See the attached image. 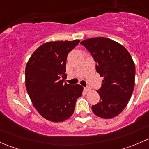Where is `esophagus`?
I'll use <instances>...</instances> for the list:
<instances>
[{
    "label": "esophagus",
    "mask_w": 149,
    "mask_h": 149,
    "mask_svg": "<svg viewBox=\"0 0 149 149\" xmlns=\"http://www.w3.org/2000/svg\"><path fill=\"white\" fill-rule=\"evenodd\" d=\"M84 90H85L86 91H90V88L89 87H84Z\"/></svg>",
    "instance_id": "esophagus-1"
}]
</instances>
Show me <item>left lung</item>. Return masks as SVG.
<instances>
[{"label": "left lung", "mask_w": 149, "mask_h": 149, "mask_svg": "<svg viewBox=\"0 0 149 149\" xmlns=\"http://www.w3.org/2000/svg\"><path fill=\"white\" fill-rule=\"evenodd\" d=\"M97 63L96 70L104 77L100 89L101 100L91 107L94 115L104 119L115 118L128 103L135 86L136 67L125 47L106 37L81 41Z\"/></svg>", "instance_id": "obj_1"}]
</instances>
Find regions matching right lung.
<instances>
[{"label":"right lung","instance_id":"add662e5","mask_svg":"<svg viewBox=\"0 0 149 149\" xmlns=\"http://www.w3.org/2000/svg\"><path fill=\"white\" fill-rule=\"evenodd\" d=\"M79 42H48L33 52L26 63V91L34 108L49 121L68 119L74 112L76 100L82 95L83 86L64 83L68 54Z\"/></svg>","mask_w":149,"mask_h":149}]
</instances>
